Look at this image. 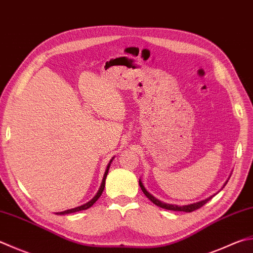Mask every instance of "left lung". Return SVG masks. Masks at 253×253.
I'll list each match as a JSON object with an SVG mask.
<instances>
[{"instance_id": "left-lung-1", "label": "left lung", "mask_w": 253, "mask_h": 253, "mask_svg": "<svg viewBox=\"0 0 253 253\" xmlns=\"http://www.w3.org/2000/svg\"><path fill=\"white\" fill-rule=\"evenodd\" d=\"M228 183V180L227 182L225 183V185H223V187H225L226 186V184ZM139 184H140V187H141V189H142V192L144 193V195L145 196L150 199V201L153 203V204H155L156 206H159V207H161V208H164V209H168V211H185V212H192V211H196V209H198V208H201V207H203L205 204H206L208 201H211V199L215 196V195H213V196H211V197H208V198H206V199H204V201H201V202H198V203H194V204H189V205H185V206H177V205H170V204H165V203H163V202H161V201H159V199L157 198H155L153 195H151L149 192H147V190L145 189V187L144 186H143V183L141 182V179L139 180Z\"/></svg>"}]
</instances>
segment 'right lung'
I'll return each instance as SVG.
<instances>
[{
  "label": "right lung",
  "instance_id": "1",
  "mask_svg": "<svg viewBox=\"0 0 253 253\" xmlns=\"http://www.w3.org/2000/svg\"><path fill=\"white\" fill-rule=\"evenodd\" d=\"M112 161H113V157H112V160H111L110 162H109V164H108V166H107V169H106V171H104V175H103V178H102V183H101V185H100V188H99V190H98V193L96 194V196H94V197L91 199V201L88 202V203H85L84 205H82V206H79V207L71 208V209H68V211H60V212H57V213H58V215H67V213L80 211H84V209H88L89 207H91L92 205L98 201L99 197L101 196V194H102L103 189H104V185H106V178H107L108 171H109V169H110V165H111V162H112Z\"/></svg>",
  "mask_w": 253,
  "mask_h": 253
}]
</instances>
